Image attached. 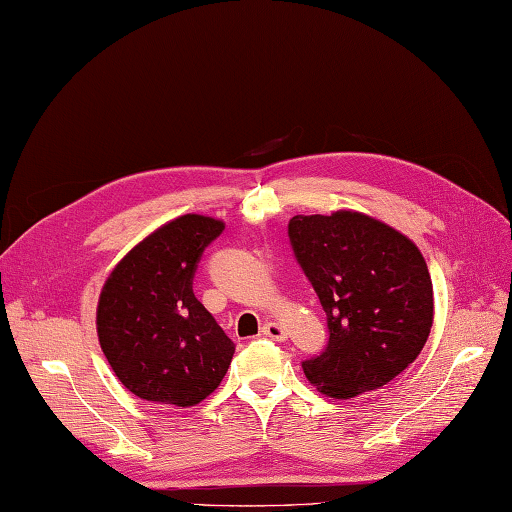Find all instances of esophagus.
I'll use <instances>...</instances> for the list:
<instances>
[{"label": "esophagus", "instance_id": "esophagus-1", "mask_svg": "<svg viewBox=\"0 0 512 512\" xmlns=\"http://www.w3.org/2000/svg\"><path fill=\"white\" fill-rule=\"evenodd\" d=\"M261 335L274 339V342H285V339H287L285 326H281L279 322H266L264 329H261Z\"/></svg>", "mask_w": 512, "mask_h": 512}]
</instances>
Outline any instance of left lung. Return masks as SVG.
Listing matches in <instances>:
<instances>
[{
    "mask_svg": "<svg viewBox=\"0 0 512 512\" xmlns=\"http://www.w3.org/2000/svg\"><path fill=\"white\" fill-rule=\"evenodd\" d=\"M287 233L329 324L322 355L303 361L309 383L335 400L381 389L417 359L432 329L435 298L419 248L352 209L294 216Z\"/></svg>",
    "mask_w": 512,
    "mask_h": 512,
    "instance_id": "left-lung-1",
    "label": "left lung"
}]
</instances>
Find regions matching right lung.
Instances as JSON below:
<instances>
[{"mask_svg": "<svg viewBox=\"0 0 512 512\" xmlns=\"http://www.w3.org/2000/svg\"><path fill=\"white\" fill-rule=\"evenodd\" d=\"M225 222L186 214L149 233L108 274L97 335L134 396L188 409L225 378L235 346L192 292L196 264Z\"/></svg>", "mask_w": 512, "mask_h": 512, "instance_id": "right-lung-1", "label": "right lung"}]
</instances>
